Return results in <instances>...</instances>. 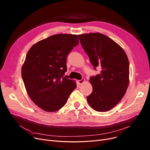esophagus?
Instances as JSON below:
<instances>
[{
  "label": "esophagus",
  "mask_w": 150,
  "mask_h": 150,
  "mask_svg": "<svg viewBox=\"0 0 150 150\" xmlns=\"http://www.w3.org/2000/svg\"><path fill=\"white\" fill-rule=\"evenodd\" d=\"M85 81V80L84 79H81V80H78V83H79L80 84H83L84 82Z\"/></svg>",
  "instance_id": "obj_1"
}]
</instances>
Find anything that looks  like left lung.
Here are the masks:
<instances>
[{
    "mask_svg": "<svg viewBox=\"0 0 150 150\" xmlns=\"http://www.w3.org/2000/svg\"><path fill=\"white\" fill-rule=\"evenodd\" d=\"M81 44L100 74L90 78L92 92L88 96L90 106L98 112L115 107L125 96L129 81V66L127 54L108 36L100 33L78 35Z\"/></svg>",
    "mask_w": 150,
    "mask_h": 150,
    "instance_id": "left-lung-1",
    "label": "left lung"
}]
</instances>
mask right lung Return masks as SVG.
I'll use <instances>...</instances> for the list:
<instances>
[{"instance_id":"add662e5","label":"right lung","mask_w":150,"mask_h":150,"mask_svg":"<svg viewBox=\"0 0 150 150\" xmlns=\"http://www.w3.org/2000/svg\"><path fill=\"white\" fill-rule=\"evenodd\" d=\"M78 43L76 35L57 34L38 41L28 51L22 78L28 96L44 111L60 109L76 88L75 81L64 75L67 55Z\"/></svg>"}]
</instances>
